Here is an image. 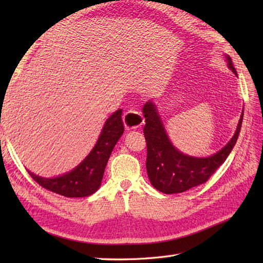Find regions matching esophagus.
Listing matches in <instances>:
<instances>
[{"label": "esophagus", "instance_id": "34e87169", "mask_svg": "<svg viewBox=\"0 0 263 263\" xmlns=\"http://www.w3.org/2000/svg\"><path fill=\"white\" fill-rule=\"evenodd\" d=\"M123 122H124L126 130H136V128H139L143 125L144 119L138 111L128 110L123 115Z\"/></svg>", "mask_w": 263, "mask_h": 263}]
</instances>
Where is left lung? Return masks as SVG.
Returning a JSON list of instances; mask_svg holds the SVG:
<instances>
[{
  "label": "left lung",
  "instance_id": "obj_1",
  "mask_svg": "<svg viewBox=\"0 0 263 263\" xmlns=\"http://www.w3.org/2000/svg\"><path fill=\"white\" fill-rule=\"evenodd\" d=\"M227 68L237 77L230 55L224 54ZM142 113L146 119L143 128L147 142V173L153 186L165 194L182 193L208 181V178L224 164L230 156L241 131L243 113L232 139L219 152L208 157H195L180 152L167 135L157 106L153 100L143 105Z\"/></svg>",
  "mask_w": 263,
  "mask_h": 263
}]
</instances>
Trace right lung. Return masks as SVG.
Returning <instances> with one entry per match:
<instances>
[{
  "label": "right lung",
  "mask_w": 263,
  "mask_h": 263,
  "mask_svg": "<svg viewBox=\"0 0 263 263\" xmlns=\"http://www.w3.org/2000/svg\"><path fill=\"white\" fill-rule=\"evenodd\" d=\"M123 132L122 109H119L106 120L93 148L73 170L53 177L39 176L30 171L28 173L39 185L49 191L68 198L88 197L100 187L109 156Z\"/></svg>",
  "instance_id": "1"
}]
</instances>
